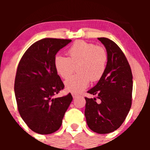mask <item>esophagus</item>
Instances as JSON below:
<instances>
[{"label":"esophagus","mask_w":150,"mask_h":150,"mask_svg":"<svg viewBox=\"0 0 150 150\" xmlns=\"http://www.w3.org/2000/svg\"><path fill=\"white\" fill-rule=\"evenodd\" d=\"M72 96H73V98H76L78 97V94H77V93H72Z\"/></svg>","instance_id":"esophagus-1"}]
</instances>
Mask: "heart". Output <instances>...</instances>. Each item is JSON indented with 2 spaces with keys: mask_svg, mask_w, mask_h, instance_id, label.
Listing matches in <instances>:
<instances>
[{
  "mask_svg": "<svg viewBox=\"0 0 150 150\" xmlns=\"http://www.w3.org/2000/svg\"><path fill=\"white\" fill-rule=\"evenodd\" d=\"M68 58L58 55L54 66L62 78H68L77 68L76 75L65 82V89L70 92H80L89 85L90 80L96 82L104 75L107 63L106 50L95 44L77 41L68 51Z\"/></svg>",
  "mask_w": 150,
  "mask_h": 150,
  "instance_id": "1",
  "label": "heart"
}]
</instances>
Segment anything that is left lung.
<instances>
[{
  "instance_id": "1",
  "label": "left lung",
  "mask_w": 150,
  "mask_h": 150,
  "mask_svg": "<svg viewBox=\"0 0 150 150\" xmlns=\"http://www.w3.org/2000/svg\"><path fill=\"white\" fill-rule=\"evenodd\" d=\"M107 53L104 75L88 91L95 97H85V116L92 131L107 134L118 129L128 114L132 104V75L124 53L115 42L107 38H98Z\"/></svg>"
}]
</instances>
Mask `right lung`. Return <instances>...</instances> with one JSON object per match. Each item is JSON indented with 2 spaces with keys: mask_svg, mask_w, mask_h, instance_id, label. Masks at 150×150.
I'll return each mask as SVG.
<instances>
[{
  "mask_svg": "<svg viewBox=\"0 0 150 150\" xmlns=\"http://www.w3.org/2000/svg\"><path fill=\"white\" fill-rule=\"evenodd\" d=\"M71 42L41 39L25 51L19 63L14 87L18 111L27 126L37 133L57 131L73 100L70 93L54 97L64 88L54 66L56 54Z\"/></svg>",
  "mask_w": 150,
  "mask_h": 150,
  "instance_id": "right-lung-1",
  "label": "right lung"
}]
</instances>
